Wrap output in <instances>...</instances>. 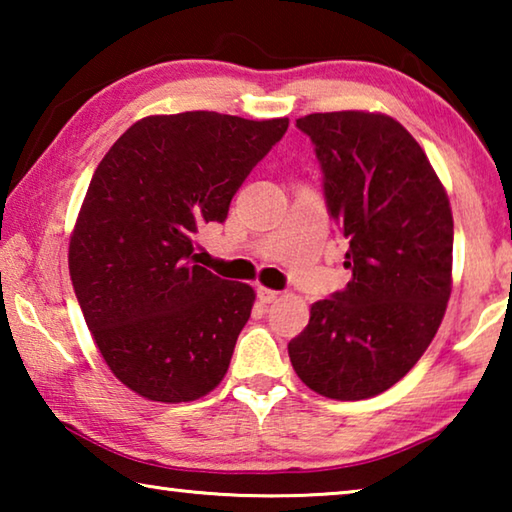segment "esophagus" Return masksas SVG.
Returning <instances> with one entry per match:
<instances>
[{"label":"esophagus","instance_id":"obj_1","mask_svg":"<svg viewBox=\"0 0 512 512\" xmlns=\"http://www.w3.org/2000/svg\"><path fill=\"white\" fill-rule=\"evenodd\" d=\"M257 298H259V302H275L277 298H280V291H273V289H266V287H259L257 289Z\"/></svg>","mask_w":512,"mask_h":512}]
</instances>
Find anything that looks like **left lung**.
Returning <instances> with one entry per match:
<instances>
[{"label": "left lung", "instance_id": "1", "mask_svg": "<svg viewBox=\"0 0 512 512\" xmlns=\"http://www.w3.org/2000/svg\"><path fill=\"white\" fill-rule=\"evenodd\" d=\"M296 126L314 144L352 280L311 305L309 325L289 343L291 366L329 400H368L418 363L443 323L452 207L427 153L393 117L314 112Z\"/></svg>", "mask_w": 512, "mask_h": 512}]
</instances>
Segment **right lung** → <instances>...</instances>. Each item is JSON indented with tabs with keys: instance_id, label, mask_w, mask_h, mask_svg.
Listing matches in <instances>:
<instances>
[{
	"instance_id": "right-lung-1",
	"label": "right lung",
	"mask_w": 512,
	"mask_h": 512,
	"mask_svg": "<svg viewBox=\"0 0 512 512\" xmlns=\"http://www.w3.org/2000/svg\"><path fill=\"white\" fill-rule=\"evenodd\" d=\"M289 119L151 115L103 155L69 237L85 325L121 384L194 402L221 384L255 291L194 262V235L287 133Z\"/></svg>"
}]
</instances>
